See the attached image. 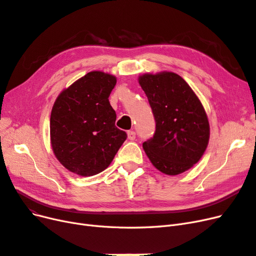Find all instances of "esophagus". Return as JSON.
<instances>
[{"instance_id":"1","label":"esophagus","mask_w":256,"mask_h":256,"mask_svg":"<svg viewBox=\"0 0 256 256\" xmlns=\"http://www.w3.org/2000/svg\"><path fill=\"white\" fill-rule=\"evenodd\" d=\"M128 138L130 140H134V139L136 138L135 132H133V130H128Z\"/></svg>"}]
</instances>
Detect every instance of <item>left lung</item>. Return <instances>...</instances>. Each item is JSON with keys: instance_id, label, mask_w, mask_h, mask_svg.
<instances>
[{"instance_id": "obj_1", "label": "left lung", "mask_w": 256, "mask_h": 256, "mask_svg": "<svg viewBox=\"0 0 256 256\" xmlns=\"http://www.w3.org/2000/svg\"><path fill=\"white\" fill-rule=\"evenodd\" d=\"M152 108L156 130L142 148L153 166L178 176L201 160L210 140L204 107L185 80L174 72L144 73L138 78Z\"/></svg>"}]
</instances>
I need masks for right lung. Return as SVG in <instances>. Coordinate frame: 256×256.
<instances>
[{
	"label": "right lung",
	"mask_w": 256,
	"mask_h": 256,
	"mask_svg": "<svg viewBox=\"0 0 256 256\" xmlns=\"http://www.w3.org/2000/svg\"><path fill=\"white\" fill-rule=\"evenodd\" d=\"M116 83L112 74L92 71L56 98L50 118L52 150L78 176L105 170L128 137L114 126L116 112L108 101Z\"/></svg>",
	"instance_id": "obj_1"
}]
</instances>
